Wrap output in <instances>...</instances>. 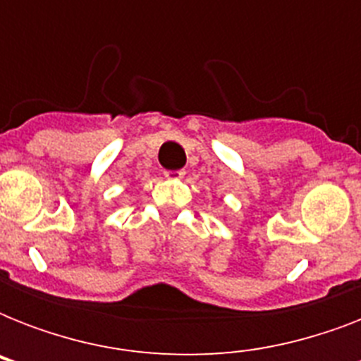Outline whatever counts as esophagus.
Masks as SVG:
<instances>
[{"label": "esophagus", "instance_id": "1", "mask_svg": "<svg viewBox=\"0 0 361 361\" xmlns=\"http://www.w3.org/2000/svg\"><path fill=\"white\" fill-rule=\"evenodd\" d=\"M183 170H164V178H169V180H180L183 178Z\"/></svg>", "mask_w": 361, "mask_h": 361}]
</instances>
